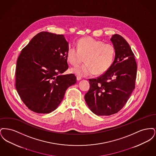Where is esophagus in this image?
Returning <instances> with one entry per match:
<instances>
[{
  "mask_svg": "<svg viewBox=\"0 0 156 156\" xmlns=\"http://www.w3.org/2000/svg\"><path fill=\"white\" fill-rule=\"evenodd\" d=\"M76 80H77V81H80L81 80V77L79 76H76Z\"/></svg>",
  "mask_w": 156,
  "mask_h": 156,
  "instance_id": "esophagus-1",
  "label": "esophagus"
}]
</instances>
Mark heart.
Returning <instances> with one entry per match:
<instances>
[{
	"mask_svg": "<svg viewBox=\"0 0 156 156\" xmlns=\"http://www.w3.org/2000/svg\"><path fill=\"white\" fill-rule=\"evenodd\" d=\"M115 55V49L110 43L92 37H83L76 42V48L69 47L67 52L68 62L76 66L81 60L82 56H85V64L72 68L71 71L75 74L87 76L96 74L102 75L105 73L111 67Z\"/></svg>",
	"mask_w": 156,
	"mask_h": 156,
	"instance_id": "b5f03b06",
	"label": "heart"
}]
</instances>
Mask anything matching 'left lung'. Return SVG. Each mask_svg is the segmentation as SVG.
Here are the masks:
<instances>
[{
  "label": "left lung",
  "instance_id": "left-lung-1",
  "mask_svg": "<svg viewBox=\"0 0 156 156\" xmlns=\"http://www.w3.org/2000/svg\"><path fill=\"white\" fill-rule=\"evenodd\" d=\"M111 41L115 49L111 67L96 79H89L90 88L85 95L90 110L98 116L118 113L135 88L137 64L133 52L120 35H113Z\"/></svg>",
  "mask_w": 156,
  "mask_h": 156
}]
</instances>
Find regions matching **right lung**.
<instances>
[{"label":"right lung","instance_id":"1","mask_svg":"<svg viewBox=\"0 0 156 156\" xmlns=\"http://www.w3.org/2000/svg\"><path fill=\"white\" fill-rule=\"evenodd\" d=\"M68 43L64 35L41 31L23 48L17 61L16 88L23 103L37 113H49L76 82L68 68Z\"/></svg>","mask_w":156,"mask_h":156}]
</instances>
